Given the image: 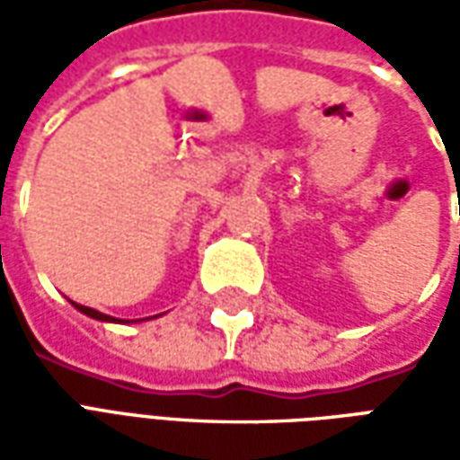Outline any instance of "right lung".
I'll return each mask as SVG.
<instances>
[{"label":"right lung","instance_id":"1","mask_svg":"<svg viewBox=\"0 0 460 460\" xmlns=\"http://www.w3.org/2000/svg\"><path fill=\"white\" fill-rule=\"evenodd\" d=\"M71 303H74V300H71ZM74 308L81 310V313H84V315H88V318L101 320V323H137V320H118V318H113V315H105V313H98V310H95V308L81 305V303H74ZM142 320H147V318H142Z\"/></svg>","mask_w":460,"mask_h":460}]
</instances>
